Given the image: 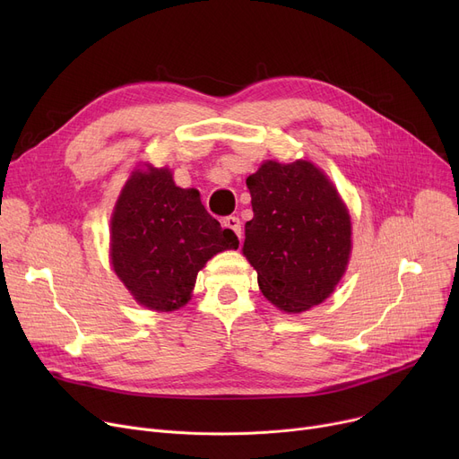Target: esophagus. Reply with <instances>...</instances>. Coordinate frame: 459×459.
Returning <instances> with one entry per match:
<instances>
[{
	"mask_svg": "<svg viewBox=\"0 0 459 459\" xmlns=\"http://www.w3.org/2000/svg\"><path fill=\"white\" fill-rule=\"evenodd\" d=\"M225 227H229L230 230H234V234L238 236V238H242V221H239V217H236V215H229V217H225Z\"/></svg>",
	"mask_w": 459,
	"mask_h": 459,
	"instance_id": "34e87169",
	"label": "esophagus"
}]
</instances>
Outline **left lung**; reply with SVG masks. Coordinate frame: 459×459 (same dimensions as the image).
<instances>
[{"instance_id":"1","label":"left lung","mask_w":459,"mask_h":459,"mask_svg":"<svg viewBox=\"0 0 459 459\" xmlns=\"http://www.w3.org/2000/svg\"><path fill=\"white\" fill-rule=\"evenodd\" d=\"M253 220L244 255L275 307L301 312L322 303L344 275L351 251L348 210L310 161H266L247 178Z\"/></svg>"}]
</instances>
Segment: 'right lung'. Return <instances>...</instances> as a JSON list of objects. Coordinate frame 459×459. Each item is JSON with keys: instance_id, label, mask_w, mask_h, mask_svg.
<instances>
[{"instance_id": "obj_1", "label": "right lung", "mask_w": 459, "mask_h": 459, "mask_svg": "<svg viewBox=\"0 0 459 459\" xmlns=\"http://www.w3.org/2000/svg\"><path fill=\"white\" fill-rule=\"evenodd\" d=\"M238 236L206 212L197 189L175 186L167 169L134 173L111 217V264L137 303L175 310L187 303L197 273Z\"/></svg>"}]
</instances>
